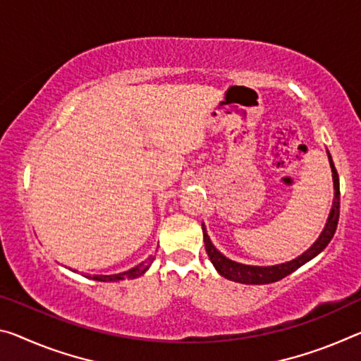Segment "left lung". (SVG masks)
<instances>
[{
  "label": "left lung",
  "mask_w": 361,
  "mask_h": 361,
  "mask_svg": "<svg viewBox=\"0 0 361 361\" xmlns=\"http://www.w3.org/2000/svg\"><path fill=\"white\" fill-rule=\"evenodd\" d=\"M326 154H328L331 171H333V185H334L333 207H331L328 220H326V225L323 228V231L319 233L317 241H314L304 254L295 257V259L284 262V263H278V265H268V267L245 265V263L234 262L231 259H228L226 255H223L220 250L216 249L214 244H212L207 230H205V225L202 223L205 250H207V255H209L210 262L214 263L215 270L219 271L223 278L230 279V281H234V283H241V284H270V283L279 281V279L286 278L288 274L295 271L297 268H300L302 265H305L307 262L314 259V257H317L319 252H323V250L326 249V245L331 243V239H333V236H334L337 221H339V209H341L339 175H337V170L334 167L333 157H331L329 151H326Z\"/></svg>",
  "instance_id": "obj_1"
}]
</instances>
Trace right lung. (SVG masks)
<instances>
[{"instance_id": "add662e5", "label": "right lung", "mask_w": 361, "mask_h": 361, "mask_svg": "<svg viewBox=\"0 0 361 361\" xmlns=\"http://www.w3.org/2000/svg\"><path fill=\"white\" fill-rule=\"evenodd\" d=\"M154 259H156V257L151 255L149 259H147V260L141 262L140 265H136V267H133V268H130V270L123 271V273H117V274H88L87 278H90V279H94V281H102V283L122 281V279H135V278L141 276V274H145L147 270H149V267L152 265ZM72 271H75V273H77V270H72Z\"/></svg>"}]
</instances>
